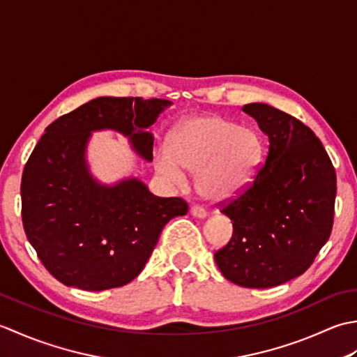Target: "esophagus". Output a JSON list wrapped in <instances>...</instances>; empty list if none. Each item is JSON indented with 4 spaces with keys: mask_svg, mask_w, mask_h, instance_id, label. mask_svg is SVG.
I'll use <instances>...</instances> for the list:
<instances>
[{
    "mask_svg": "<svg viewBox=\"0 0 357 357\" xmlns=\"http://www.w3.org/2000/svg\"><path fill=\"white\" fill-rule=\"evenodd\" d=\"M190 213L195 216V218H206L207 216V211L204 210L201 206H193L190 208Z\"/></svg>",
    "mask_w": 357,
    "mask_h": 357,
    "instance_id": "esophagus-1",
    "label": "esophagus"
}]
</instances>
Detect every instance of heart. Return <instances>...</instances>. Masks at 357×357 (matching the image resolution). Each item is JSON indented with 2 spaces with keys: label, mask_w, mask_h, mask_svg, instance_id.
<instances>
[{
  "label": "heart",
  "mask_w": 357,
  "mask_h": 357,
  "mask_svg": "<svg viewBox=\"0 0 357 357\" xmlns=\"http://www.w3.org/2000/svg\"><path fill=\"white\" fill-rule=\"evenodd\" d=\"M262 159V139L252 128L221 116L185 121L170 138V153L159 151L156 170L174 185L185 183L181 167L196 173V188L210 201L238 195Z\"/></svg>",
  "instance_id": "obj_1"
}]
</instances>
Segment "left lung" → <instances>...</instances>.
Returning a JSON list of instances; mask_svg holds the SVG:
<instances>
[{
  "instance_id": "8db88e82",
  "label": "left lung",
  "mask_w": 357,
  "mask_h": 357,
  "mask_svg": "<svg viewBox=\"0 0 357 357\" xmlns=\"http://www.w3.org/2000/svg\"><path fill=\"white\" fill-rule=\"evenodd\" d=\"M268 136L252 183L216 206L231 219L229 244L215 253L230 282L270 288L310 268L335 221L336 172L321 139L298 118L262 102L242 107Z\"/></svg>"
}]
</instances>
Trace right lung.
I'll return each mask as SVG.
<instances>
[{
  "label": "right lung",
  "mask_w": 357,
  "mask_h": 357,
  "mask_svg": "<svg viewBox=\"0 0 357 357\" xmlns=\"http://www.w3.org/2000/svg\"><path fill=\"white\" fill-rule=\"evenodd\" d=\"M169 101L96 98L45 128L21 178L26 236L50 275L67 287L101 291L123 287L142 271L164 225L188 204L159 198L138 179L115 187L92 179L84 161L90 132L113 128L128 136L147 161L155 123Z\"/></svg>",
  "instance_id": "add662e5"
}]
</instances>
